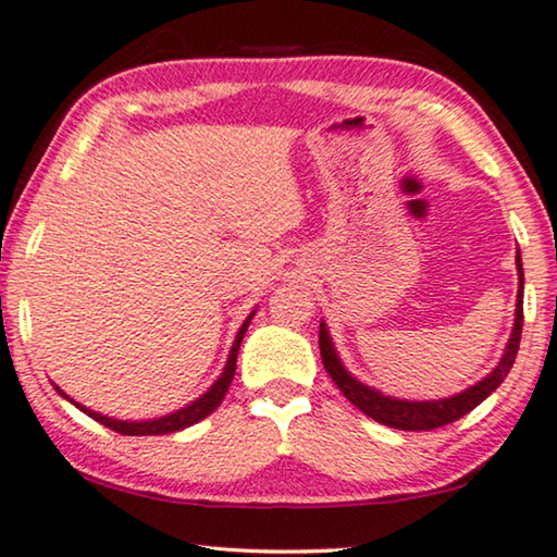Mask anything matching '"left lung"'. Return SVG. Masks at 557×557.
<instances>
[{
    "instance_id": "obj_1",
    "label": "left lung",
    "mask_w": 557,
    "mask_h": 557,
    "mask_svg": "<svg viewBox=\"0 0 557 557\" xmlns=\"http://www.w3.org/2000/svg\"><path fill=\"white\" fill-rule=\"evenodd\" d=\"M515 263H518V304H515V324L512 334L505 344V354L499 357L497 367L490 372L485 379H480L478 384L467 386L465 392L455 394V397L445 399H399V397H386L384 392L374 389V386H367L359 382L357 376L349 374V369L342 364L338 359L336 346L329 336V329L324 321L319 326V349H321V361H324V369L329 376L334 379V384L342 389L346 399L351 401L359 412L372 417L374 422L394 426V430H407V432H419V430H437V426H445L449 422H457L459 417L472 412L480 401H485L490 394H493L503 379L510 374L515 364V357H518L520 349V334H522V288H525V273H522V259L520 251L515 256Z\"/></svg>"
}]
</instances>
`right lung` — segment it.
<instances>
[{
  "instance_id": "add662e5",
  "label": "right lung",
  "mask_w": 557,
  "mask_h": 557,
  "mask_svg": "<svg viewBox=\"0 0 557 557\" xmlns=\"http://www.w3.org/2000/svg\"><path fill=\"white\" fill-rule=\"evenodd\" d=\"M256 317V309L248 313L244 324H240L236 338H233V346L228 351V361H225L221 376L215 379L211 384V389L200 394L196 401H190V405H185L181 409H175L171 414H163V417H156V419H145V422H127V419H115V417H108V414H100L95 412V409L79 405V401L70 399L67 394H64L60 386H54L64 399L70 401V405H75L79 412H85L87 417H92L95 422H100L104 426H110V430H115L120 434H127V437H145V434H171V432H181L185 426L200 422V419H206L208 414L213 412V409L221 407V401L225 397V392H228V386L233 382V374H236V359H238V349H240V342H244V334L248 332V324H251V319Z\"/></svg>"
}]
</instances>
